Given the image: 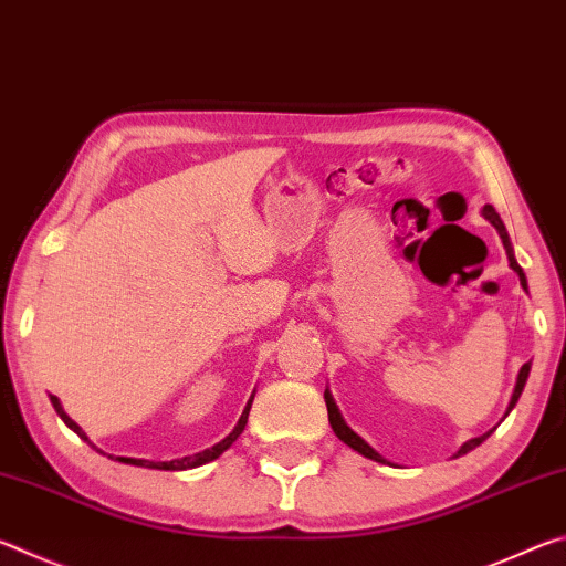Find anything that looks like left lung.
Instances as JSON below:
<instances>
[{
    "label": "left lung",
    "instance_id": "obj_1",
    "mask_svg": "<svg viewBox=\"0 0 566 566\" xmlns=\"http://www.w3.org/2000/svg\"><path fill=\"white\" fill-rule=\"evenodd\" d=\"M482 214H484V219H490V222L494 224V229L496 232H500V237H502V244H504V249H506V256H510V266L512 270L520 274V282H522V286L526 290V276H524V272H522V266L516 264V260H514V249H512V242H510V234H506V229H504V222L500 219V214L494 212V207L492 205H486L484 209H482ZM530 369H532V361H526L524 367L520 369V377H516V385H514V391H512V399H510V407H506V415H510V411L514 409V405L516 401H520V397H522V389H524V385H526V377H530ZM324 401H327V411H329V424H332V429H334V434H337L344 444H349L354 452H359V454H364V457H369V459H375V462H387L385 457L381 454H377L375 449H371L367 442H364V439L359 437V434H354L352 429L344 424V419H342V415H339V409H337V405H334V399H332V395H329V389L324 391ZM504 415V417H506ZM492 432H486V434H482V437H474V439H469V442H464L462 447H459V452H457V457H462V454H467V452H472L474 447H479L484 442L486 437H490Z\"/></svg>",
    "mask_w": 566,
    "mask_h": 566
}]
</instances>
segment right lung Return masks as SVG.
<instances>
[{"instance_id": "right-lung-1", "label": "right lung", "mask_w": 566, "mask_h": 566, "mask_svg": "<svg viewBox=\"0 0 566 566\" xmlns=\"http://www.w3.org/2000/svg\"><path fill=\"white\" fill-rule=\"evenodd\" d=\"M52 399V405H54V409H56V415L62 417V421L70 429H74L76 434H80L84 442H90V437L82 432V427L76 424V421L66 415V411L62 409V405H60V399L56 397H50ZM252 399H254V395H252ZM252 399L247 401V407H244V411H242V417H239V421H237V427L232 429V432H229V437H224L222 442L219 444H214V447H209V449H205V452H199V454H195V457H181V459H171V462H149V459H132V457H117L119 462H124V464H134V467H147V469H167V472H181V469H195V467H202V464H207V462H212V459H217L219 454L222 452H227L229 447H232L234 442H237V437L244 432V424H247V417H249V409H252ZM92 444V442H90ZM94 447V444H92Z\"/></svg>"}]
</instances>
